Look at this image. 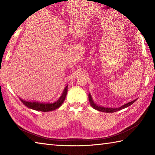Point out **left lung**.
Segmentation results:
<instances>
[{"mask_svg":"<svg viewBox=\"0 0 155 155\" xmlns=\"http://www.w3.org/2000/svg\"><path fill=\"white\" fill-rule=\"evenodd\" d=\"M135 101H136V100H134V101L129 102V103L125 104H124V105L118 107V108H108V107H103L97 105V104L94 103V101H92V98H91V96L90 95V94H89V101H90V103L91 104V106L95 109L98 110V111L106 112V113H113V112H115L117 111H120V110H121L122 109H124V108H126V107L131 105V104L134 103V102H135Z\"/></svg>","mask_w":155,"mask_h":155,"instance_id":"1","label":"left lung"}]
</instances>
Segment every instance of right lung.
Returning a JSON list of instances; mask_svg holds the SVG:
<instances>
[{
	"label": "right lung",
	"instance_id": "obj_1",
	"mask_svg": "<svg viewBox=\"0 0 155 155\" xmlns=\"http://www.w3.org/2000/svg\"><path fill=\"white\" fill-rule=\"evenodd\" d=\"M67 91H68V85L65 87L64 91H63L62 95L60 96V98L57 100L56 102H54V103H38V102H35V101H32V102L26 101L21 98H20V100L25 106H27V107H28V108L36 110V111L46 112V111H53V110H55L57 108H59L65 101V97H66V95H67Z\"/></svg>",
	"mask_w": 155,
	"mask_h": 155
}]
</instances>
